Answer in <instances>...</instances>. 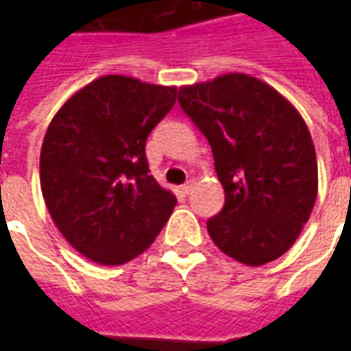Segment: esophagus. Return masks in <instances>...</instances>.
I'll return each instance as SVG.
<instances>
[{
    "label": "esophagus",
    "mask_w": 351,
    "mask_h": 351,
    "mask_svg": "<svg viewBox=\"0 0 351 351\" xmlns=\"http://www.w3.org/2000/svg\"><path fill=\"white\" fill-rule=\"evenodd\" d=\"M193 186H195V182H193V180H188L186 184H182V188H180V190H182L184 193H190V191L193 190Z\"/></svg>",
    "instance_id": "1"
}]
</instances>
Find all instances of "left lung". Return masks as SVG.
<instances>
[{"mask_svg": "<svg viewBox=\"0 0 351 351\" xmlns=\"http://www.w3.org/2000/svg\"><path fill=\"white\" fill-rule=\"evenodd\" d=\"M178 103L213 148L226 191L206 221L229 258L258 267L286 254L317 195L314 143L302 116L263 80L228 73L178 90Z\"/></svg>", "mask_w": 351, "mask_h": 351, "instance_id": "1", "label": "left lung"}]
</instances>
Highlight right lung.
Returning <instances> with one entry per match:
<instances>
[{
	"instance_id": "add662e5",
	"label": "right lung",
	"mask_w": 351,
	"mask_h": 351,
	"mask_svg": "<svg viewBox=\"0 0 351 351\" xmlns=\"http://www.w3.org/2000/svg\"><path fill=\"white\" fill-rule=\"evenodd\" d=\"M175 86L105 75L65 101L41 148V190L60 233L84 258L122 265L154 243L176 205L150 175L146 138Z\"/></svg>"
}]
</instances>
